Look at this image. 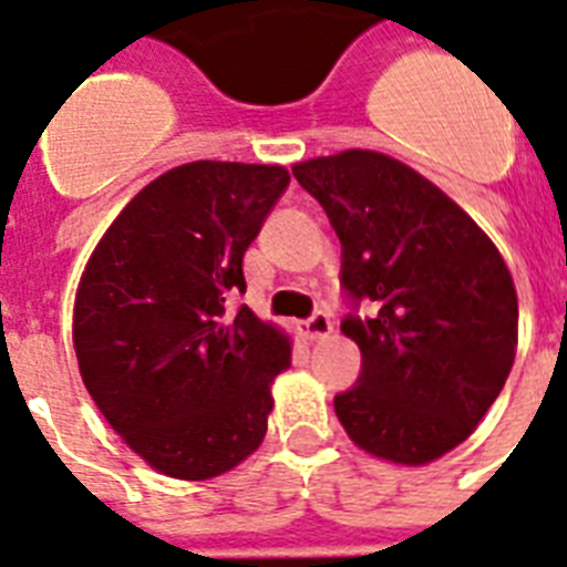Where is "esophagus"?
<instances>
[{
    "label": "esophagus",
    "mask_w": 567,
    "mask_h": 567,
    "mask_svg": "<svg viewBox=\"0 0 567 567\" xmlns=\"http://www.w3.org/2000/svg\"><path fill=\"white\" fill-rule=\"evenodd\" d=\"M298 332H301L307 341H323V338H330L332 336V321L327 316H312L309 321L298 323Z\"/></svg>",
    "instance_id": "1"
}]
</instances>
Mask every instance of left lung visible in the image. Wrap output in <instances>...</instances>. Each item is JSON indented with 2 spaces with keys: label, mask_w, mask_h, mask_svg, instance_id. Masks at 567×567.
Here are the masks:
<instances>
[{
  "label": "left lung",
  "mask_w": 567,
  "mask_h": 567,
  "mask_svg": "<svg viewBox=\"0 0 567 567\" xmlns=\"http://www.w3.org/2000/svg\"><path fill=\"white\" fill-rule=\"evenodd\" d=\"M292 174L341 240L343 289L375 301L341 332L361 350V379L336 395L355 447L422 467L467 439L502 393L519 341V301L482 226L390 154L347 148Z\"/></svg>",
  "instance_id": "obj_1"
}]
</instances>
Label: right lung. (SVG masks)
Returning a JSON list of instances; mask_svg holds the SVG:
<instances>
[{
  "label": "right lung",
  "mask_w": 567,
  "mask_h": 567,
  "mask_svg": "<svg viewBox=\"0 0 567 567\" xmlns=\"http://www.w3.org/2000/svg\"><path fill=\"white\" fill-rule=\"evenodd\" d=\"M287 183V168L264 163L172 168L125 203L82 269V384L163 476L215 478L264 442L292 338L226 303L246 292L244 255Z\"/></svg>",
  "instance_id": "1"
}]
</instances>
